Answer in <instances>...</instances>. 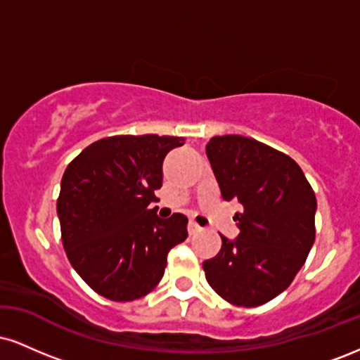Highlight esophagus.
Wrapping results in <instances>:
<instances>
[{
  "label": "esophagus",
  "mask_w": 360,
  "mask_h": 360,
  "mask_svg": "<svg viewBox=\"0 0 360 360\" xmlns=\"http://www.w3.org/2000/svg\"><path fill=\"white\" fill-rule=\"evenodd\" d=\"M188 232H189V235H198L201 232V226L198 225L196 221H189V225H188Z\"/></svg>",
  "instance_id": "1"
}]
</instances>
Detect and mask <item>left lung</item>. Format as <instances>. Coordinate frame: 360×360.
I'll return each mask as SVG.
<instances>
[{"instance_id": "8db88e82", "label": "left lung", "mask_w": 360, "mask_h": 360, "mask_svg": "<svg viewBox=\"0 0 360 360\" xmlns=\"http://www.w3.org/2000/svg\"><path fill=\"white\" fill-rule=\"evenodd\" d=\"M206 155L225 201H238V237L221 235L206 281L235 307L254 308L281 295L315 242L316 198L291 157L242 135L213 137Z\"/></svg>"}]
</instances>
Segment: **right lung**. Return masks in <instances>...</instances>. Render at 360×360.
I'll list each match as a JSON object with an SVG mask.
<instances>
[{
	"instance_id": "add662e5",
	"label": "right lung",
	"mask_w": 360,
	"mask_h": 360,
	"mask_svg": "<svg viewBox=\"0 0 360 360\" xmlns=\"http://www.w3.org/2000/svg\"><path fill=\"white\" fill-rule=\"evenodd\" d=\"M183 137L115 135L91 143L65 169L57 200L62 243L82 281L111 301L148 295L167 254L188 237V218L157 217L162 162Z\"/></svg>"
}]
</instances>
